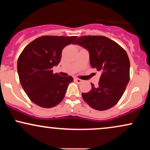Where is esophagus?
Listing matches in <instances>:
<instances>
[{"label": "esophagus", "instance_id": "1", "mask_svg": "<svg viewBox=\"0 0 150 150\" xmlns=\"http://www.w3.org/2000/svg\"><path fill=\"white\" fill-rule=\"evenodd\" d=\"M75 82H77V83H82V82H83V80H81V79H79V78H75Z\"/></svg>", "mask_w": 150, "mask_h": 150}]
</instances>
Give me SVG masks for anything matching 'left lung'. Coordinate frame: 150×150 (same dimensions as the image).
Segmentation results:
<instances>
[{
    "label": "left lung",
    "instance_id": "1",
    "mask_svg": "<svg viewBox=\"0 0 150 150\" xmlns=\"http://www.w3.org/2000/svg\"><path fill=\"white\" fill-rule=\"evenodd\" d=\"M73 44L89 51L91 66L101 71L99 84L87 93L84 101L94 109L105 111L115 106L124 93L130 80V61L126 51L104 36H82Z\"/></svg>",
    "mask_w": 150,
    "mask_h": 150
}]
</instances>
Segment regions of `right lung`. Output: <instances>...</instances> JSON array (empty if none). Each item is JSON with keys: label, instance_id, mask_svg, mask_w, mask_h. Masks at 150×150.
Instances as JSON below:
<instances>
[{"label": "right lung", "instance_id": "right-lung-1", "mask_svg": "<svg viewBox=\"0 0 150 150\" xmlns=\"http://www.w3.org/2000/svg\"><path fill=\"white\" fill-rule=\"evenodd\" d=\"M77 37L42 36L25 46L18 60L21 85L32 102L43 108H52L65 97L71 76L53 73L52 68L61 61L63 48Z\"/></svg>", "mask_w": 150, "mask_h": 150}]
</instances>
